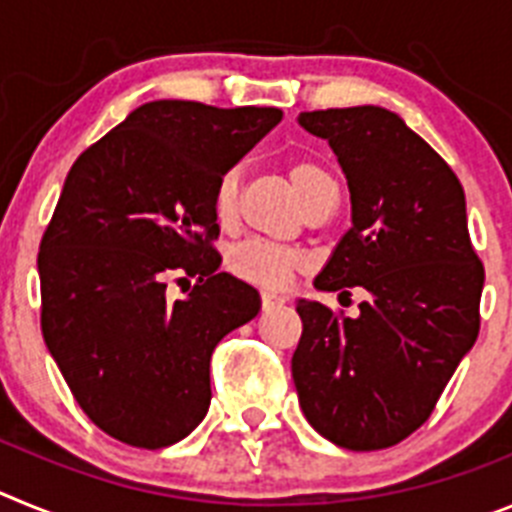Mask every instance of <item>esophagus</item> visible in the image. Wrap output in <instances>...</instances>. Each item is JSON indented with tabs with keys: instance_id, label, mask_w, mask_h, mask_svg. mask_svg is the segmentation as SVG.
<instances>
[{
	"instance_id": "1",
	"label": "esophagus",
	"mask_w": 512,
	"mask_h": 512,
	"mask_svg": "<svg viewBox=\"0 0 512 512\" xmlns=\"http://www.w3.org/2000/svg\"><path fill=\"white\" fill-rule=\"evenodd\" d=\"M261 305H264V310H271V307L284 305V300L279 295H274V292H264V295H261Z\"/></svg>"
}]
</instances>
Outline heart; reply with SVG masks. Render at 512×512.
<instances>
[{
    "label": "heart",
    "mask_w": 512,
    "mask_h": 512,
    "mask_svg": "<svg viewBox=\"0 0 512 512\" xmlns=\"http://www.w3.org/2000/svg\"><path fill=\"white\" fill-rule=\"evenodd\" d=\"M292 187L300 194L302 205L315 200L325 187L336 184L325 169L312 161H297L289 166ZM238 192H241V174L238 169L225 171L215 184L212 192V212L220 225H233L238 217ZM230 269L241 279L261 287H284L292 277V271L300 269L302 256L292 248L274 246L266 241H246L235 246L228 256Z\"/></svg>",
    "instance_id": "obj_1"
}]
</instances>
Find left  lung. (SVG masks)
<instances>
[{
  "label": "left lung",
  "instance_id": "8db88e82",
  "mask_svg": "<svg viewBox=\"0 0 512 512\" xmlns=\"http://www.w3.org/2000/svg\"><path fill=\"white\" fill-rule=\"evenodd\" d=\"M328 140L348 182L351 228L315 289L366 292L359 315L297 300L292 379L320 436L351 451L418 431L479 333L485 269L467 230L464 189L400 115L364 104L300 112Z\"/></svg>",
  "mask_w": 512,
  "mask_h": 512
}]
</instances>
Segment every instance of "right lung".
<instances>
[{
    "instance_id": "add662e5",
    "label": "right lung",
    "mask_w": 512,
    "mask_h": 512,
    "mask_svg": "<svg viewBox=\"0 0 512 512\" xmlns=\"http://www.w3.org/2000/svg\"><path fill=\"white\" fill-rule=\"evenodd\" d=\"M279 120L156 99L71 166L40 241V325L81 410L117 441L189 436L210 408L212 351L259 315V292L217 271L212 192ZM171 273L198 277L182 301L165 297Z\"/></svg>"
}]
</instances>
